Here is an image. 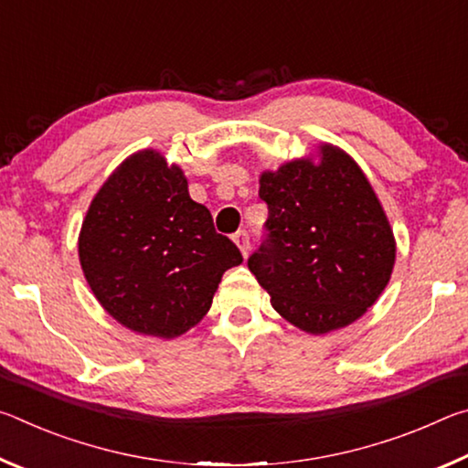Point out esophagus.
Instances as JSON below:
<instances>
[{"instance_id": "34e87169", "label": "esophagus", "mask_w": 468, "mask_h": 468, "mask_svg": "<svg viewBox=\"0 0 468 468\" xmlns=\"http://www.w3.org/2000/svg\"><path fill=\"white\" fill-rule=\"evenodd\" d=\"M233 241L237 243V248L241 250L243 256H248V253H250V233L245 231V229H241V231H237L233 235Z\"/></svg>"}]
</instances>
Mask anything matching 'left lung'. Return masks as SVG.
Returning <instances> with one entry per match:
<instances>
[{
	"label": "left lung",
	"instance_id": "1",
	"mask_svg": "<svg viewBox=\"0 0 468 468\" xmlns=\"http://www.w3.org/2000/svg\"><path fill=\"white\" fill-rule=\"evenodd\" d=\"M260 197L266 235L248 266L274 310L310 335L361 318L390 281L396 243L359 165L322 144L318 165L299 158L264 171Z\"/></svg>",
	"mask_w": 468,
	"mask_h": 468
}]
</instances>
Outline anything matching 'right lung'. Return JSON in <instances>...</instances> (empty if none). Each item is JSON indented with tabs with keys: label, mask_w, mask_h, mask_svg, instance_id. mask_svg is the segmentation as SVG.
<instances>
[{
	"label": "right lung",
	"mask_w": 468,
	"mask_h": 468,
	"mask_svg": "<svg viewBox=\"0 0 468 468\" xmlns=\"http://www.w3.org/2000/svg\"><path fill=\"white\" fill-rule=\"evenodd\" d=\"M80 264L109 315L138 335L176 338L210 310L223 274L243 262L177 165L140 150L111 173L78 239Z\"/></svg>",
	"instance_id": "right-lung-1"
}]
</instances>
